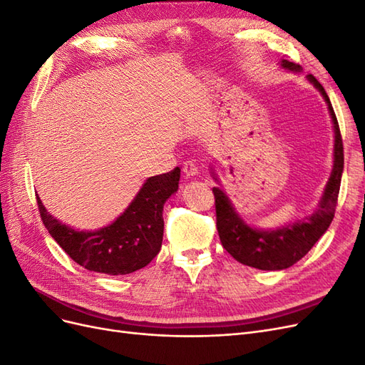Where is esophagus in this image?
<instances>
[{
	"mask_svg": "<svg viewBox=\"0 0 365 365\" xmlns=\"http://www.w3.org/2000/svg\"><path fill=\"white\" fill-rule=\"evenodd\" d=\"M182 172L187 178H192V176L197 175V165L193 161H185L182 164Z\"/></svg>",
	"mask_w": 365,
	"mask_h": 365,
	"instance_id": "1",
	"label": "esophagus"
}]
</instances>
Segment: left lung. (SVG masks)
<instances>
[{"instance_id":"8db88e82","label":"left lung","mask_w":365,"mask_h":365,"mask_svg":"<svg viewBox=\"0 0 365 365\" xmlns=\"http://www.w3.org/2000/svg\"><path fill=\"white\" fill-rule=\"evenodd\" d=\"M282 67L291 71H300V67L289 61H282ZM307 79L323 94L335 128L334 169L326 185L324 195L315 212L311 216L297 220L292 225L289 224L272 231H262L248 227L235 212L225 193L217 187H213L219 239L231 256L237 262L247 264V267L263 271H279L292 267L294 263L311 251L317 240L326 233V230L335 216L341 175L342 169H344V148H342L336 115L323 85L312 74H309Z\"/></svg>"}]
</instances>
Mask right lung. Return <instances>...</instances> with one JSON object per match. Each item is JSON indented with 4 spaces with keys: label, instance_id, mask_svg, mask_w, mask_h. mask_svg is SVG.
<instances>
[{
    "label": "right lung",
    "instance_id": "obj_1",
    "mask_svg": "<svg viewBox=\"0 0 365 365\" xmlns=\"http://www.w3.org/2000/svg\"><path fill=\"white\" fill-rule=\"evenodd\" d=\"M180 168L150 176L115 222L97 231H76L53 217L36 196L42 224L68 256L88 271L125 275L145 268L161 250L163 207L178 190Z\"/></svg>",
    "mask_w": 365,
    "mask_h": 365
}]
</instances>
